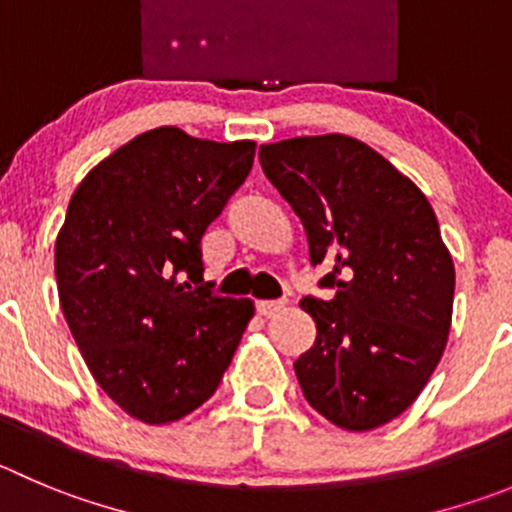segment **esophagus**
Wrapping results in <instances>:
<instances>
[{
	"instance_id": "1",
	"label": "esophagus",
	"mask_w": 512,
	"mask_h": 512,
	"mask_svg": "<svg viewBox=\"0 0 512 512\" xmlns=\"http://www.w3.org/2000/svg\"><path fill=\"white\" fill-rule=\"evenodd\" d=\"M285 305H288V300H260V303H257V310H260L265 318H270V315H278L280 310H285Z\"/></svg>"
}]
</instances>
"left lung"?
<instances>
[{
	"label": "left lung",
	"instance_id": "1",
	"mask_svg": "<svg viewBox=\"0 0 512 512\" xmlns=\"http://www.w3.org/2000/svg\"><path fill=\"white\" fill-rule=\"evenodd\" d=\"M260 164L326 265L331 300L303 298L315 343L295 376L318 414L369 432L414 404L452 326L455 265L432 204L358 138L300 136L260 146Z\"/></svg>",
	"mask_w": 512,
	"mask_h": 512
}]
</instances>
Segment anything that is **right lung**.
<instances>
[{
	"label": "right lung",
	"instance_id": "obj_1",
	"mask_svg": "<svg viewBox=\"0 0 512 512\" xmlns=\"http://www.w3.org/2000/svg\"><path fill=\"white\" fill-rule=\"evenodd\" d=\"M255 161V141L146 131L88 171L55 240L62 313L90 374L143 424L217 391L255 315L201 285L202 234Z\"/></svg>",
	"mask_w": 512,
	"mask_h": 512
}]
</instances>
